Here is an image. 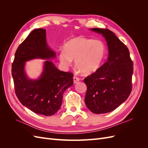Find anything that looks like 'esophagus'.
<instances>
[{"label": "esophagus", "instance_id": "obj_1", "mask_svg": "<svg viewBox=\"0 0 148 148\" xmlns=\"http://www.w3.org/2000/svg\"><path fill=\"white\" fill-rule=\"evenodd\" d=\"M79 81V78L77 77H76V76H74V77H73V83H76Z\"/></svg>", "mask_w": 148, "mask_h": 148}]
</instances>
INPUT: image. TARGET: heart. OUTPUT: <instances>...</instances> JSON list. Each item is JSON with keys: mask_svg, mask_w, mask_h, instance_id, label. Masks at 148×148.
<instances>
[{"mask_svg": "<svg viewBox=\"0 0 148 148\" xmlns=\"http://www.w3.org/2000/svg\"><path fill=\"white\" fill-rule=\"evenodd\" d=\"M106 53L104 44L100 40L78 37L67 41L59 52V60L65 66L75 65L85 74L95 72L99 68Z\"/></svg>", "mask_w": 148, "mask_h": 148, "instance_id": "heart-1", "label": "heart"}]
</instances>
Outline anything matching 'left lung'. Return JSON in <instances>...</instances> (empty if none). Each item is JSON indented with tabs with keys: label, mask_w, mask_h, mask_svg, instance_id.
Wrapping results in <instances>:
<instances>
[{
	"label": "left lung",
	"mask_w": 148,
	"mask_h": 148,
	"mask_svg": "<svg viewBox=\"0 0 148 148\" xmlns=\"http://www.w3.org/2000/svg\"><path fill=\"white\" fill-rule=\"evenodd\" d=\"M102 34L109 49L107 61L95 73L84 79L87 91L85 104L95 114L115 110L130 95L133 63L128 47L108 29L92 28Z\"/></svg>",
	"instance_id": "8db88e82"
}]
</instances>
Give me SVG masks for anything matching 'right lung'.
Masks as SVG:
<instances>
[{"mask_svg":"<svg viewBox=\"0 0 148 148\" xmlns=\"http://www.w3.org/2000/svg\"><path fill=\"white\" fill-rule=\"evenodd\" d=\"M56 53L46 42V30L38 28L31 31L20 44L12 65V75L16 96L24 106L33 112L52 115L60 109L63 94L73 84L72 73L58 70L51 61H45L38 79H30L25 72V62L34 59H49Z\"/></svg>","mask_w":148,"mask_h":148,"instance_id":"add662e5","label":"right lung"}]
</instances>
